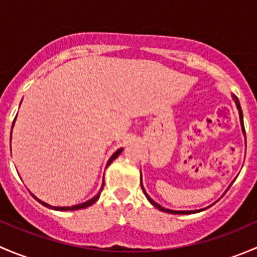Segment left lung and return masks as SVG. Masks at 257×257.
<instances>
[{
  "label": "left lung",
  "instance_id": "1",
  "mask_svg": "<svg viewBox=\"0 0 257 257\" xmlns=\"http://www.w3.org/2000/svg\"><path fill=\"white\" fill-rule=\"evenodd\" d=\"M234 99H235V103H236V105H237V109H239V113H240V121H241V125H242V131L245 132V126H243V119H242V110H241V107H240L239 99H237L236 97H234ZM141 186H142V184H141ZM142 189H143V191H144L145 196H147V198H148V200H149L150 203H152L153 205L155 206V208H158V209H159V210H162V211H165V212H170V214H193V212H198V211H201V210H194V211H175V210H169V209H165V208H163V206H160L159 204H157V203H155V201L153 200V199H150V196L148 195L147 193H145V190H144V188H143V186H142Z\"/></svg>",
  "mask_w": 257,
  "mask_h": 257
}]
</instances>
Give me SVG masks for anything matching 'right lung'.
Masks as SVG:
<instances>
[{
	"label": "right lung",
	"mask_w": 257,
	"mask_h": 257,
	"mask_svg": "<svg viewBox=\"0 0 257 257\" xmlns=\"http://www.w3.org/2000/svg\"><path fill=\"white\" fill-rule=\"evenodd\" d=\"M12 126H14V124H12ZM120 153H121V149L116 150V152L114 153L112 157H110V159L108 160V164H107V165H109L110 163H112L113 160L115 159V158L118 157L119 154H120ZM103 186H104V184H103V185H102V189H103ZM102 189H100V191H102ZM99 195H100V193H98L97 195L94 196V198L90 199V200H88V201H85V203L79 204V205H74V206H66V208H58V206H51V205H48V204H46V203H43V201H41L40 199H37V198H36V196H35V199H37V201H40L41 204H43V205L47 206V208H51V209H54V210H61V211H67V210H79V209L87 208V206H90V205H92V204H94L95 201L98 200V198H99Z\"/></svg>",
	"instance_id": "right-lung-1"
}]
</instances>
